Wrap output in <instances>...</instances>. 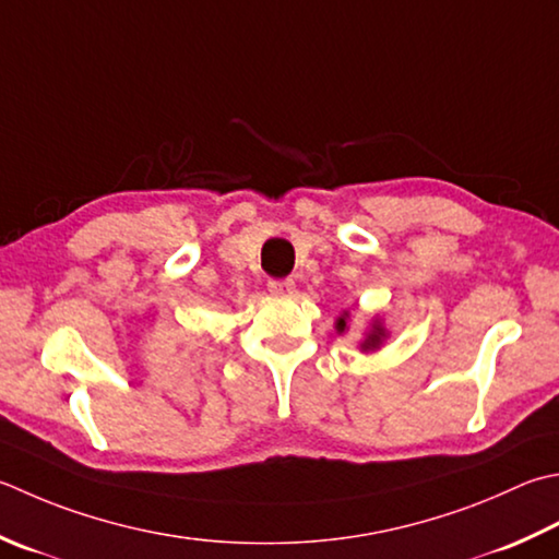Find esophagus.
Returning <instances> with one entry per match:
<instances>
[{
  "mask_svg": "<svg viewBox=\"0 0 559 559\" xmlns=\"http://www.w3.org/2000/svg\"><path fill=\"white\" fill-rule=\"evenodd\" d=\"M269 293L288 298V295L295 293V281L293 278H273V281H269Z\"/></svg>",
  "mask_w": 559,
  "mask_h": 559,
  "instance_id": "34e87169",
  "label": "esophagus"
}]
</instances>
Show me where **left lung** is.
<instances>
[{"label": "left lung", "mask_w": 559, "mask_h": 559, "mask_svg": "<svg viewBox=\"0 0 559 559\" xmlns=\"http://www.w3.org/2000/svg\"><path fill=\"white\" fill-rule=\"evenodd\" d=\"M346 320H348V312L338 314V320L334 324L338 334L346 332ZM385 336H388L385 326H382L380 320H373V324H370V330L366 332V338H364V342H360V352H376V348H380V344L385 342Z\"/></svg>", "instance_id": "left-lung-1"}]
</instances>
